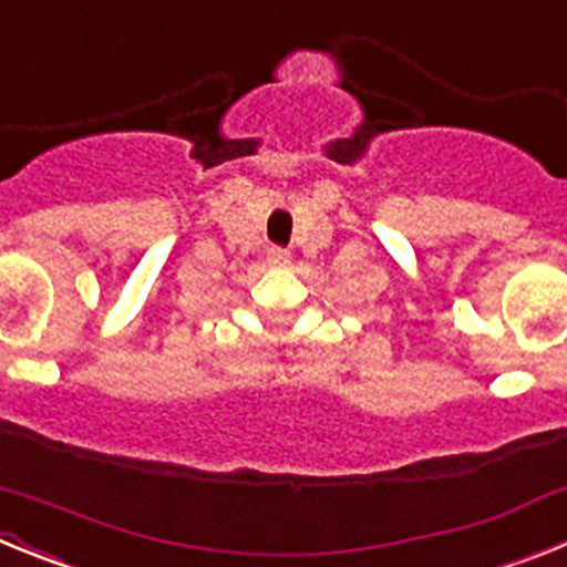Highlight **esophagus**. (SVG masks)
I'll return each instance as SVG.
<instances>
[{
  "label": "esophagus",
  "instance_id": "obj_1",
  "mask_svg": "<svg viewBox=\"0 0 567 567\" xmlns=\"http://www.w3.org/2000/svg\"><path fill=\"white\" fill-rule=\"evenodd\" d=\"M267 264H269V267H287V264H289V249L269 247L267 249Z\"/></svg>",
  "mask_w": 567,
  "mask_h": 567
}]
</instances>
